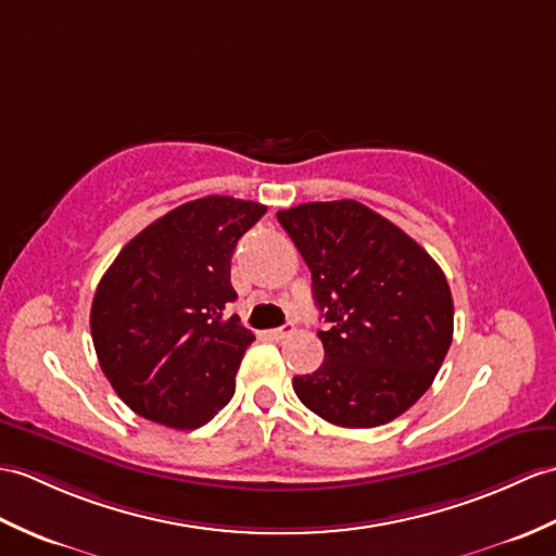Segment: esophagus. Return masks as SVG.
<instances>
[{"instance_id":"esophagus-1","label":"esophagus","mask_w":556,"mask_h":556,"mask_svg":"<svg viewBox=\"0 0 556 556\" xmlns=\"http://www.w3.org/2000/svg\"><path fill=\"white\" fill-rule=\"evenodd\" d=\"M291 331H293V327H291V325H283V327H277V329H269V331H267V337H269V339H275V341H281V339H287Z\"/></svg>"}]
</instances>
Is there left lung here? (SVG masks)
Instances as JSON below:
<instances>
[{
	"mask_svg": "<svg viewBox=\"0 0 556 556\" xmlns=\"http://www.w3.org/2000/svg\"><path fill=\"white\" fill-rule=\"evenodd\" d=\"M313 275L329 321L317 331L325 363L293 377L315 415L343 429H371L429 391L453 343V293L419 243L353 199L301 203L277 213Z\"/></svg>",
	"mask_w": 556,
	"mask_h": 556,
	"instance_id": "8db88e82",
	"label": "left lung"
}]
</instances>
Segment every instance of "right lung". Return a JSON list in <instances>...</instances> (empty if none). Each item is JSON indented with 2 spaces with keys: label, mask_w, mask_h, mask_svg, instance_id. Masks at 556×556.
Here are the masks:
<instances>
[{
  "label": "right lung",
  "mask_w": 556,
  "mask_h": 556,
  "mask_svg": "<svg viewBox=\"0 0 556 556\" xmlns=\"http://www.w3.org/2000/svg\"><path fill=\"white\" fill-rule=\"evenodd\" d=\"M267 213L231 197L189 201L127 243L101 277L89 327L113 391L139 417L189 431L237 389L255 341L237 315L229 265L237 241Z\"/></svg>",
  "instance_id": "add662e5"
}]
</instances>
